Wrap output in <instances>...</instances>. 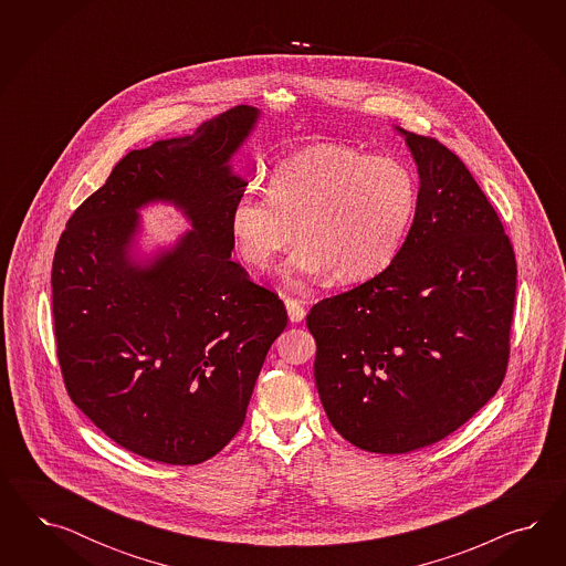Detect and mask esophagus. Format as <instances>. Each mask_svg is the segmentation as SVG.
I'll return each instance as SVG.
<instances>
[{
    "label": "esophagus",
    "instance_id": "34e87169",
    "mask_svg": "<svg viewBox=\"0 0 566 566\" xmlns=\"http://www.w3.org/2000/svg\"><path fill=\"white\" fill-rule=\"evenodd\" d=\"M284 305H286V311H289V319H291L292 324H301L303 319H305V307H303V303L301 301H296V298H284Z\"/></svg>",
    "mask_w": 566,
    "mask_h": 566
}]
</instances>
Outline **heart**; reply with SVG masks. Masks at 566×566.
I'll list each match as a JSON object with an SVG mask.
<instances>
[{
    "instance_id": "heart-1",
    "label": "heart",
    "mask_w": 566,
    "mask_h": 566,
    "mask_svg": "<svg viewBox=\"0 0 566 566\" xmlns=\"http://www.w3.org/2000/svg\"><path fill=\"white\" fill-rule=\"evenodd\" d=\"M417 203V176L405 161L322 143L280 161L270 190H242L228 232L237 258L253 270H265L296 239L284 265L289 280L332 274L357 284L395 263Z\"/></svg>"
}]
</instances>
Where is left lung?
<instances>
[{
    "mask_svg": "<svg viewBox=\"0 0 566 566\" xmlns=\"http://www.w3.org/2000/svg\"><path fill=\"white\" fill-rule=\"evenodd\" d=\"M419 203L395 263L307 315L329 423L367 452L436 444L496 395L509 365L516 261L494 207L436 138L396 126Z\"/></svg>",
    "mask_w": 566,
    "mask_h": 566,
    "instance_id": "obj_1",
    "label": "left lung"
}]
</instances>
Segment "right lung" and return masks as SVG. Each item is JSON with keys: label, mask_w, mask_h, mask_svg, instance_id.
Masks as SVG:
<instances>
[{"label": "right lung", "mask_w": 566, "mask_h": 566, "mask_svg": "<svg viewBox=\"0 0 566 566\" xmlns=\"http://www.w3.org/2000/svg\"><path fill=\"white\" fill-rule=\"evenodd\" d=\"M237 105L192 135L122 157L57 242L53 322L72 402L116 444L155 463L199 464L244 423L286 308L230 259L232 157L258 126ZM171 202L191 230L137 253L139 214Z\"/></svg>", "instance_id": "obj_1"}]
</instances>
